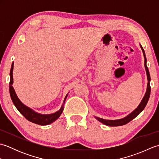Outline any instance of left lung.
<instances>
[{
  "instance_id": "8db88e82",
  "label": "left lung",
  "mask_w": 159,
  "mask_h": 159,
  "mask_svg": "<svg viewBox=\"0 0 159 159\" xmlns=\"http://www.w3.org/2000/svg\"><path fill=\"white\" fill-rule=\"evenodd\" d=\"M141 49H142V51L143 53V56H144V59H145L144 66H145V67H146V71L147 77H148V86H147L146 93V94H145L143 100H141V103L139 104V105L138 106L137 109L134 111H133V112H132L130 115H128V116L123 118V119L116 120H104V119H102V118H100V117H96L98 120L100 121V122H102V124L107 125V126H122V125H125V124H128L129 121L133 120L134 118H135L138 116V115H139L141 112V111L144 109V108L146 107V104L148 102V100H149V98L150 96V91H151V87H150V76L149 70H148V68L147 65H146L147 60H146V55H145L144 50L141 46Z\"/></svg>"
}]
</instances>
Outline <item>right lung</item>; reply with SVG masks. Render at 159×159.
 I'll list each match as a JSON object with an SVG mask.
<instances>
[{"instance_id": "right-lung-1", "label": "right lung", "mask_w": 159, "mask_h": 159, "mask_svg": "<svg viewBox=\"0 0 159 159\" xmlns=\"http://www.w3.org/2000/svg\"><path fill=\"white\" fill-rule=\"evenodd\" d=\"M13 69V63H12L11 71H10L9 93H10V96H11V98L13 101V102L14 104L16 107L17 108V109L19 111V112L29 121H31V122L35 123L36 124L42 125V126H44V125H48L49 124H51L54 121H55L57 119H58L63 111V104L62 105L61 108V109L55 113L49 114V115H42V114H39L38 113L35 112L34 111H33L32 109H30V108L26 107L25 104H23L21 102V101L19 100L18 96H17L14 91V89H13V87L12 86ZM67 96V95L65 98L64 102H65V100L66 99Z\"/></svg>"}]
</instances>
